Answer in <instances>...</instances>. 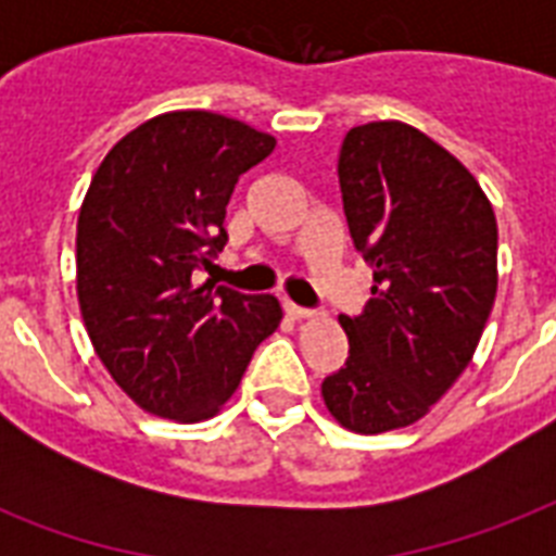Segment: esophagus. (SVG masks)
Segmentation results:
<instances>
[{"instance_id":"esophagus-1","label":"esophagus","mask_w":556,"mask_h":556,"mask_svg":"<svg viewBox=\"0 0 556 556\" xmlns=\"http://www.w3.org/2000/svg\"><path fill=\"white\" fill-rule=\"evenodd\" d=\"M286 312L294 317V320H312V317H317V312H312V308H303V305L296 303H286Z\"/></svg>"}]
</instances>
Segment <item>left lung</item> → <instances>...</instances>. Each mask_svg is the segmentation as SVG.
I'll use <instances>...</instances> for the list:
<instances>
[{"label":"left lung","instance_id":"8db88e82","mask_svg":"<svg viewBox=\"0 0 556 556\" xmlns=\"http://www.w3.org/2000/svg\"><path fill=\"white\" fill-rule=\"evenodd\" d=\"M343 210L375 274L340 317L346 366L323 380L331 418L361 435L421 421L473 361L496 300V216L470 169L401 121L349 129Z\"/></svg>","mask_w":556,"mask_h":556}]
</instances>
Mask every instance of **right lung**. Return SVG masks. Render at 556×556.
Returning <instances> with one entry per match:
<instances>
[{"label": "right lung", "mask_w": 556, "mask_h": 556, "mask_svg": "<svg viewBox=\"0 0 556 556\" xmlns=\"http://www.w3.org/2000/svg\"><path fill=\"white\" fill-rule=\"evenodd\" d=\"M274 147L233 117L164 112L124 135L86 190L77 218L83 323L112 380L159 418H213L282 320L277 296L192 282V270L225 248L236 181Z\"/></svg>", "instance_id": "right-lung-1"}]
</instances>
